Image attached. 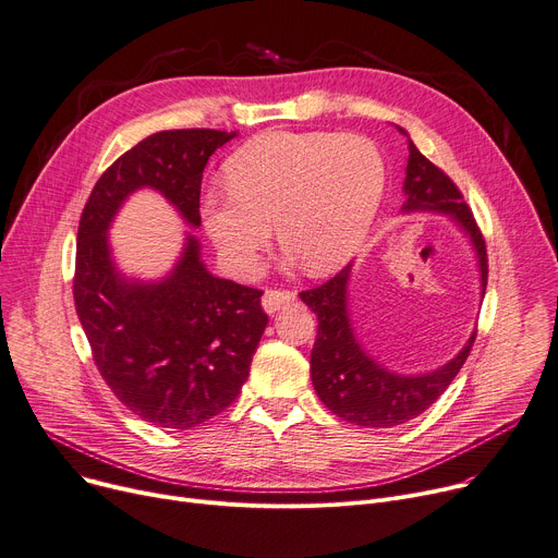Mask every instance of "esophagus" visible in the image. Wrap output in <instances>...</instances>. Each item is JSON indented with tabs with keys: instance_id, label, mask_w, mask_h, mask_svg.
Segmentation results:
<instances>
[{
	"instance_id": "esophagus-1",
	"label": "esophagus",
	"mask_w": 558,
	"mask_h": 558,
	"mask_svg": "<svg viewBox=\"0 0 558 558\" xmlns=\"http://www.w3.org/2000/svg\"><path fill=\"white\" fill-rule=\"evenodd\" d=\"M295 301V293L293 291H280V289H269L263 295V307L267 314H276L284 307H289Z\"/></svg>"
}]
</instances>
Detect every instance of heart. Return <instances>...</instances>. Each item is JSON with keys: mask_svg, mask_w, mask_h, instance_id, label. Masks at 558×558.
<instances>
[{"mask_svg": "<svg viewBox=\"0 0 558 558\" xmlns=\"http://www.w3.org/2000/svg\"><path fill=\"white\" fill-rule=\"evenodd\" d=\"M227 195L206 193L204 229L227 267L251 278L271 225L289 259L310 274L343 267L379 210L386 168L359 134L267 132L244 143L225 168Z\"/></svg>", "mask_w": 558, "mask_h": 558, "instance_id": "b5f03b06", "label": "heart"}]
</instances>
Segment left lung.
I'll return each instance as SVG.
<instances>
[{"mask_svg":"<svg viewBox=\"0 0 558 558\" xmlns=\"http://www.w3.org/2000/svg\"><path fill=\"white\" fill-rule=\"evenodd\" d=\"M408 166L403 179L401 213H439L449 215L469 238L480 271V295L487 289V248L458 185L430 163L408 136ZM352 265L341 269L325 284L301 291V299L318 318L316 343L312 348V384L329 411L356 426L392 428L422 415L439 395L451 386L464 365L475 331L464 348L437 369L422 375H399L384 367L365 352L350 318L348 284Z\"/></svg>","mask_w":558,"mask_h":558,"instance_id":"obj_1","label":"left lung"}]
</instances>
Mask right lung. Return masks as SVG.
I'll use <instances>...</instances> for the list:
<instances>
[{
  "mask_svg": "<svg viewBox=\"0 0 558 558\" xmlns=\"http://www.w3.org/2000/svg\"><path fill=\"white\" fill-rule=\"evenodd\" d=\"M238 132L166 130L111 163L78 227L73 301L96 367L123 405L153 426L193 428L240 395L269 316L263 291L213 276L195 235L172 271L128 278L111 257L109 227L141 189L166 197L197 229L202 177L210 155Z\"/></svg>",
  "mask_w": 558,
  "mask_h": 558,
  "instance_id": "right-lung-1",
  "label": "right lung"
}]
</instances>
